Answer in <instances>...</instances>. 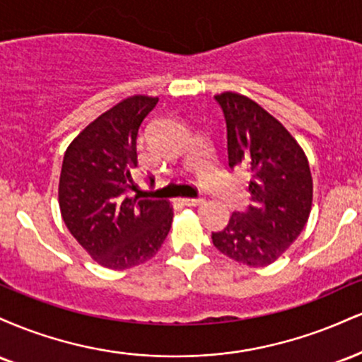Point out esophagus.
<instances>
[{"label":"esophagus","mask_w":362,"mask_h":362,"mask_svg":"<svg viewBox=\"0 0 362 362\" xmlns=\"http://www.w3.org/2000/svg\"><path fill=\"white\" fill-rule=\"evenodd\" d=\"M180 202L184 206H199V204H202V202H204V199H201V197H184V199H180Z\"/></svg>","instance_id":"obj_1"}]
</instances>
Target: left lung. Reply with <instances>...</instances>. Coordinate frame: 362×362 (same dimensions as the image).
<instances>
[{
  "mask_svg": "<svg viewBox=\"0 0 362 362\" xmlns=\"http://www.w3.org/2000/svg\"><path fill=\"white\" fill-rule=\"evenodd\" d=\"M228 131V165L250 172V206L213 233L223 255L250 267L276 262L306 226L313 178L305 151L276 117L236 91L214 95Z\"/></svg>",
  "mask_w": 362,
  "mask_h": 362,
  "instance_id": "8db88e82",
  "label": "left lung"
}]
</instances>
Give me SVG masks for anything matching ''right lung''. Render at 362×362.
<instances>
[{
  "instance_id": "add662e5",
  "label": "right lung",
  "mask_w": 362,
  "mask_h": 362,
  "mask_svg": "<svg viewBox=\"0 0 362 362\" xmlns=\"http://www.w3.org/2000/svg\"><path fill=\"white\" fill-rule=\"evenodd\" d=\"M158 97L132 95L98 115L71 141L62 160L57 201L62 221L83 250L112 271L155 257L167 238V199L127 197L138 167V132Z\"/></svg>"
}]
</instances>
